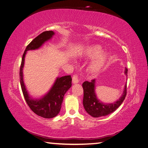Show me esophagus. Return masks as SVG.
Segmentation results:
<instances>
[{
	"label": "esophagus",
	"instance_id": "34e87169",
	"mask_svg": "<svg viewBox=\"0 0 148 148\" xmlns=\"http://www.w3.org/2000/svg\"><path fill=\"white\" fill-rule=\"evenodd\" d=\"M72 82L74 84L78 83L79 82V79H78V77L77 75H74L72 77Z\"/></svg>",
	"mask_w": 148,
	"mask_h": 148
}]
</instances>
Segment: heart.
<instances>
[{"instance_id":"b5f03b06","label":"heart","mask_w":148,"mask_h":148,"mask_svg":"<svg viewBox=\"0 0 148 148\" xmlns=\"http://www.w3.org/2000/svg\"><path fill=\"white\" fill-rule=\"evenodd\" d=\"M102 48L99 45H91L85 48L83 52L82 56L86 59H92L97 57L88 66V71L91 74H96L99 72L104 65L107 59L106 53H101Z\"/></svg>"}]
</instances>
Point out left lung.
Returning a JSON list of instances; mask_svg holds the SVG:
<instances>
[{"label":"left lung","mask_w":148,"mask_h":148,"mask_svg":"<svg viewBox=\"0 0 148 148\" xmlns=\"http://www.w3.org/2000/svg\"><path fill=\"white\" fill-rule=\"evenodd\" d=\"M125 75L128 73V69L125 68ZM95 79L91 82H84L82 86L84 96L83 104L87 112L93 117H100L112 113L122 104L127 95V84H125L123 92L119 99L112 104H104L97 99L95 93Z\"/></svg>","instance_id":"1"}]
</instances>
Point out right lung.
<instances>
[{"label": "right lung", "instance_id": "right-lung-1", "mask_svg": "<svg viewBox=\"0 0 148 148\" xmlns=\"http://www.w3.org/2000/svg\"><path fill=\"white\" fill-rule=\"evenodd\" d=\"M54 33L52 31H44L35 38L26 47L23 54L20 69V81L25 101L31 110L38 115L46 119L55 117L59 114L62 107V103L65 94L71 86V77L70 75L58 77L49 91L41 99H33L29 96L23 82V68L25 64V57L26 52L35 50L41 47L48 41Z\"/></svg>", "mask_w": 148, "mask_h": 148}]
</instances>
